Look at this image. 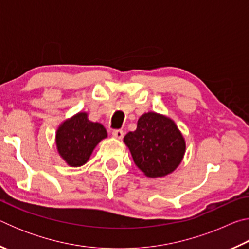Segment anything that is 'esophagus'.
<instances>
[{
	"label": "esophagus",
	"mask_w": 249,
	"mask_h": 249,
	"mask_svg": "<svg viewBox=\"0 0 249 249\" xmlns=\"http://www.w3.org/2000/svg\"><path fill=\"white\" fill-rule=\"evenodd\" d=\"M112 135L115 138H119V140H122V138H123V136H124V132L122 129H114L112 132Z\"/></svg>",
	"instance_id": "1"
}]
</instances>
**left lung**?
<instances>
[{"label": "left lung", "instance_id": "1", "mask_svg": "<svg viewBox=\"0 0 249 249\" xmlns=\"http://www.w3.org/2000/svg\"><path fill=\"white\" fill-rule=\"evenodd\" d=\"M135 165L149 178L171 174L182 161L185 142L174 121L155 112L142 114L124 137Z\"/></svg>", "mask_w": 249, "mask_h": 249}]
</instances>
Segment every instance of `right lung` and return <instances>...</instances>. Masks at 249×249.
Masks as SVG:
<instances>
[{
  "label": "right lung",
  "mask_w": 249,
  "mask_h": 249,
  "mask_svg": "<svg viewBox=\"0 0 249 249\" xmlns=\"http://www.w3.org/2000/svg\"><path fill=\"white\" fill-rule=\"evenodd\" d=\"M105 137L107 133L104 126L89 121L86 112H80L58 127L57 150L69 166L80 167L89 160L95 146Z\"/></svg>",
  "instance_id": "obj_1"
}]
</instances>
